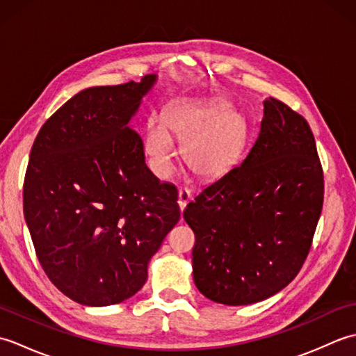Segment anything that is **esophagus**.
I'll use <instances>...</instances> for the list:
<instances>
[{"instance_id":"obj_1","label":"esophagus","mask_w":356,"mask_h":356,"mask_svg":"<svg viewBox=\"0 0 356 356\" xmlns=\"http://www.w3.org/2000/svg\"><path fill=\"white\" fill-rule=\"evenodd\" d=\"M191 199H193V191L190 190V188H180V190H179V200H177L180 209L184 211L188 203L191 202Z\"/></svg>"}]
</instances>
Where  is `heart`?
<instances>
[{"label": "heart", "mask_w": 356, "mask_h": 356, "mask_svg": "<svg viewBox=\"0 0 356 356\" xmlns=\"http://www.w3.org/2000/svg\"><path fill=\"white\" fill-rule=\"evenodd\" d=\"M172 133L185 142V161L203 177H217L237 162L246 139V122L223 101L172 102L162 119L151 118L145 127V151L157 176L168 177L177 147Z\"/></svg>", "instance_id": "obj_1"}]
</instances>
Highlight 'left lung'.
<instances>
[{"instance_id":"obj_1","label":"left lung","mask_w":356,"mask_h":356,"mask_svg":"<svg viewBox=\"0 0 356 356\" xmlns=\"http://www.w3.org/2000/svg\"><path fill=\"white\" fill-rule=\"evenodd\" d=\"M251 148L184 211L195 234L193 274L207 298L252 305L297 277L321 216L324 176L314 133L269 97Z\"/></svg>"}]
</instances>
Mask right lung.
Listing matches in <instances>:
<instances>
[{"label": "right lung", "mask_w": 356, "mask_h": 356, "mask_svg": "<svg viewBox=\"0 0 356 356\" xmlns=\"http://www.w3.org/2000/svg\"><path fill=\"white\" fill-rule=\"evenodd\" d=\"M156 82L82 90L45 120L24 177V217L50 282L86 306L145 284L148 261L179 222L177 190L148 170L130 125Z\"/></svg>", "instance_id": "add662e5"}]
</instances>
